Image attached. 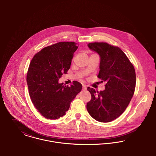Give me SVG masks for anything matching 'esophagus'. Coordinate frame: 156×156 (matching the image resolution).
I'll return each mask as SVG.
<instances>
[{
  "mask_svg": "<svg viewBox=\"0 0 156 156\" xmlns=\"http://www.w3.org/2000/svg\"><path fill=\"white\" fill-rule=\"evenodd\" d=\"M87 89V87H86V85H83V90H86V89Z\"/></svg>",
  "mask_w": 156,
  "mask_h": 156,
  "instance_id": "obj_1",
  "label": "esophagus"
}]
</instances>
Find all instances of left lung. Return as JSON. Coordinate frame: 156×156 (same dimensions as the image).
Returning a JSON list of instances; mask_svg holds the SVG:
<instances>
[{"instance_id":"1","label":"left lung","mask_w":156,"mask_h":156,"mask_svg":"<svg viewBox=\"0 0 156 156\" xmlns=\"http://www.w3.org/2000/svg\"><path fill=\"white\" fill-rule=\"evenodd\" d=\"M88 46L100 56L98 77L106 84L100 92L88 88L92 98L87 109L94 119L111 122L124 112L131 101L136 87L135 70L119 47L106 43H90Z\"/></svg>"}]
</instances>
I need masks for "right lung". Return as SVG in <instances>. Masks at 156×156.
Here are the masks:
<instances>
[{
    "label": "right lung",
    "instance_id": "obj_1",
    "mask_svg": "<svg viewBox=\"0 0 156 156\" xmlns=\"http://www.w3.org/2000/svg\"><path fill=\"white\" fill-rule=\"evenodd\" d=\"M77 48L74 42H60L43 48L30 63L26 79L29 95L35 108L47 119L65 115L82 90V84L77 81L70 87L59 82L69 69Z\"/></svg>",
    "mask_w": 156,
    "mask_h": 156
}]
</instances>
